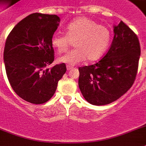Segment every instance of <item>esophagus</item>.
I'll return each mask as SVG.
<instances>
[{
	"label": "esophagus",
	"mask_w": 146,
	"mask_h": 146,
	"mask_svg": "<svg viewBox=\"0 0 146 146\" xmlns=\"http://www.w3.org/2000/svg\"><path fill=\"white\" fill-rule=\"evenodd\" d=\"M73 68H74V67H73V66H67V70H68V71L72 70V69H73Z\"/></svg>",
	"instance_id": "obj_1"
}]
</instances>
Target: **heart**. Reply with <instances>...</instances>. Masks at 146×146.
<instances>
[{"label":"heart","mask_w":146,"mask_h":146,"mask_svg":"<svg viewBox=\"0 0 146 146\" xmlns=\"http://www.w3.org/2000/svg\"><path fill=\"white\" fill-rule=\"evenodd\" d=\"M111 32L104 25H98L86 17H79L66 27V35L54 33L51 45L59 53L67 51L74 42L76 48L58 59L60 62L74 66L87 59L94 61L105 52L111 40Z\"/></svg>","instance_id":"1"}]
</instances>
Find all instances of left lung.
I'll list each match as a JSON object with an SVG mask.
<instances>
[{
	"label": "left lung",
	"mask_w": 146,
	"mask_h": 146,
	"mask_svg": "<svg viewBox=\"0 0 146 146\" xmlns=\"http://www.w3.org/2000/svg\"><path fill=\"white\" fill-rule=\"evenodd\" d=\"M140 51L137 34L120 21L114 27L113 39L103 58L96 64L78 68V85L84 98L101 106L123 96L135 81Z\"/></svg>",
	"instance_id": "left-lung-1"
}]
</instances>
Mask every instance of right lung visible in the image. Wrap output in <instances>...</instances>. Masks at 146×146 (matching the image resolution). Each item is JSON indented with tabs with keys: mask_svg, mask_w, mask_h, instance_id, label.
<instances>
[{
	"mask_svg": "<svg viewBox=\"0 0 146 146\" xmlns=\"http://www.w3.org/2000/svg\"><path fill=\"white\" fill-rule=\"evenodd\" d=\"M60 21L56 15L33 13L7 36L3 51L7 78L15 93L26 102L41 104L49 101L66 73L65 63L46 68L54 60L50 38Z\"/></svg>",
	"mask_w": 146,
	"mask_h": 146,
	"instance_id": "right-lung-1",
	"label": "right lung"
}]
</instances>
